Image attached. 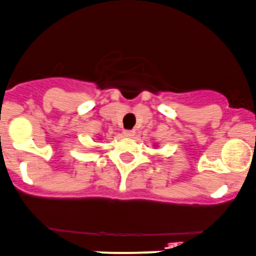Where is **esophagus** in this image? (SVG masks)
<instances>
[{"label":"esophagus","instance_id":"34e87169","mask_svg":"<svg viewBox=\"0 0 256 256\" xmlns=\"http://www.w3.org/2000/svg\"><path fill=\"white\" fill-rule=\"evenodd\" d=\"M123 134H124V136H127V138H132V136L136 134V132H134V130H124V132H123Z\"/></svg>","mask_w":256,"mask_h":256}]
</instances>
